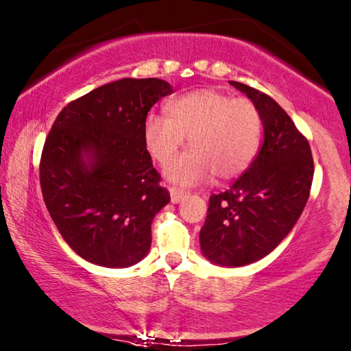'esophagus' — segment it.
Instances as JSON below:
<instances>
[{"label":"esophagus","mask_w":351,"mask_h":351,"mask_svg":"<svg viewBox=\"0 0 351 351\" xmlns=\"http://www.w3.org/2000/svg\"><path fill=\"white\" fill-rule=\"evenodd\" d=\"M169 193H171V201L174 202V204H179V202L186 196L185 190H180V188H176V186H171Z\"/></svg>","instance_id":"1"}]
</instances>
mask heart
I'll use <instances>...</instances> for the list:
<instances>
[{
  "label": "heart",
  "mask_w": 351,
  "mask_h": 351,
  "mask_svg": "<svg viewBox=\"0 0 351 351\" xmlns=\"http://www.w3.org/2000/svg\"><path fill=\"white\" fill-rule=\"evenodd\" d=\"M144 145L156 163L174 158L188 138L190 152L167 166V179L196 185L213 174L230 180L248 169L260 150L263 119L248 98L215 88L190 91L166 104V115L144 120Z\"/></svg>",
  "instance_id": "b5f03b06"
}]
</instances>
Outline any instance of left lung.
I'll list each match as a JSON object with an SVG mask.
<instances>
[{
  "mask_svg": "<svg viewBox=\"0 0 351 351\" xmlns=\"http://www.w3.org/2000/svg\"><path fill=\"white\" fill-rule=\"evenodd\" d=\"M260 110V154L230 190L212 195L199 232L202 255L220 266H247L269 255L296 225L313 179L308 141L263 91L230 80Z\"/></svg>",
  "mask_w": 351,
  "mask_h": 351,
  "instance_id": "8db88e82",
  "label": "left lung"
}]
</instances>
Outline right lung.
Here are the masks:
<instances>
[{"label": "right lung", "instance_id": "right-lung-1", "mask_svg": "<svg viewBox=\"0 0 351 351\" xmlns=\"http://www.w3.org/2000/svg\"><path fill=\"white\" fill-rule=\"evenodd\" d=\"M172 93L161 79H120L73 101L53 121L39 165L55 226L80 258L128 267L150 250L152 221L171 201L144 145V120Z\"/></svg>", "mask_w": 351, "mask_h": 351}]
</instances>
